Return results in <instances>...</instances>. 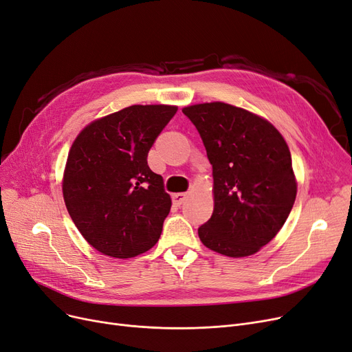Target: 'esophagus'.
I'll use <instances>...</instances> for the list:
<instances>
[{"instance_id": "esophagus-1", "label": "esophagus", "mask_w": 352, "mask_h": 352, "mask_svg": "<svg viewBox=\"0 0 352 352\" xmlns=\"http://www.w3.org/2000/svg\"><path fill=\"white\" fill-rule=\"evenodd\" d=\"M188 199V192H175L173 194V201L175 206H181Z\"/></svg>"}]
</instances>
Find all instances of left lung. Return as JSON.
I'll return each mask as SVG.
<instances>
[{"label":"left lung","mask_w":352,"mask_h":352,"mask_svg":"<svg viewBox=\"0 0 352 352\" xmlns=\"http://www.w3.org/2000/svg\"><path fill=\"white\" fill-rule=\"evenodd\" d=\"M183 113L213 166L214 209L199 228L200 241L232 258L256 254L280 232L296 200L287 142L264 117L222 101L192 104Z\"/></svg>","instance_id":"8db88e82"}]
</instances>
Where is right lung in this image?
<instances>
[{
    "mask_svg": "<svg viewBox=\"0 0 352 352\" xmlns=\"http://www.w3.org/2000/svg\"><path fill=\"white\" fill-rule=\"evenodd\" d=\"M177 110L135 104L96 119L75 138L62 194L72 222L98 252L127 259L158 242L173 203L148 152Z\"/></svg>",
    "mask_w": 352,
    "mask_h": 352,
    "instance_id": "add662e5",
    "label": "right lung"
}]
</instances>
